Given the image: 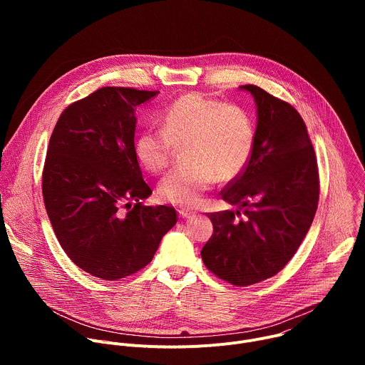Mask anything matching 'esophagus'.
<instances>
[{"label": "esophagus", "mask_w": 365, "mask_h": 365, "mask_svg": "<svg viewBox=\"0 0 365 365\" xmlns=\"http://www.w3.org/2000/svg\"><path fill=\"white\" fill-rule=\"evenodd\" d=\"M193 215V212H190V211H187V210H180L179 211V217L180 218H189V217H192Z\"/></svg>", "instance_id": "esophagus-1"}]
</instances>
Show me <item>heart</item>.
<instances>
[{
    "label": "heart",
    "instance_id": "obj_1",
    "mask_svg": "<svg viewBox=\"0 0 365 365\" xmlns=\"http://www.w3.org/2000/svg\"><path fill=\"white\" fill-rule=\"evenodd\" d=\"M163 130H144L134 141L138 163L160 173L176 148L187 166L170 172L159 183V196L178 206H195L217 179L235 180L248 166L255 144L250 114L234 103L185 93L165 110Z\"/></svg>",
    "mask_w": 365,
    "mask_h": 365
}]
</instances>
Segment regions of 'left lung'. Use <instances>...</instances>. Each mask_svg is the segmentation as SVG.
<instances>
[{"label":"left lung","mask_w":365,"mask_h":365,"mask_svg":"<svg viewBox=\"0 0 365 365\" xmlns=\"http://www.w3.org/2000/svg\"><path fill=\"white\" fill-rule=\"evenodd\" d=\"M240 89L257 107L254 151L221 192L240 210L207 215L214 234L200 255L220 279L250 286L277 274L297 251L318 207L319 173L306 125L290 103L255 85Z\"/></svg>","instance_id":"left-lung-1"}]
</instances>
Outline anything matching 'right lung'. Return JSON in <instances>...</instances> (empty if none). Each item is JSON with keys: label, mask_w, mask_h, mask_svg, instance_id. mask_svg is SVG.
Here are the masks:
<instances>
[{"label": "right lung", "mask_w": 365, "mask_h": 365, "mask_svg": "<svg viewBox=\"0 0 365 365\" xmlns=\"http://www.w3.org/2000/svg\"><path fill=\"white\" fill-rule=\"evenodd\" d=\"M158 91L106 86L73 102L51 133L43 199L72 262L102 280L145 267L176 224L175 207L144 206L151 195L134 154L135 108Z\"/></svg>", "instance_id": "1"}]
</instances>
